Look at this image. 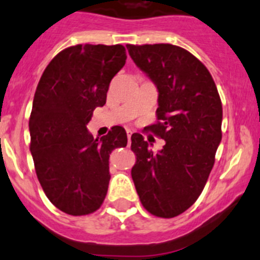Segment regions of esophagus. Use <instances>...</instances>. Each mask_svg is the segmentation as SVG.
<instances>
[{
    "instance_id": "34e87169",
    "label": "esophagus",
    "mask_w": 260,
    "mask_h": 260,
    "mask_svg": "<svg viewBox=\"0 0 260 260\" xmlns=\"http://www.w3.org/2000/svg\"><path fill=\"white\" fill-rule=\"evenodd\" d=\"M131 135H133V131L127 130V139H129V143L131 141Z\"/></svg>"
}]
</instances>
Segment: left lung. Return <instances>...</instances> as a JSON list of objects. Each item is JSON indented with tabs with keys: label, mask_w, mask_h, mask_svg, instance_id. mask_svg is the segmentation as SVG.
I'll list each match as a JSON object with an SVG mask.
<instances>
[{
	"label": "left lung",
	"mask_w": 260,
	"mask_h": 260,
	"mask_svg": "<svg viewBox=\"0 0 260 260\" xmlns=\"http://www.w3.org/2000/svg\"><path fill=\"white\" fill-rule=\"evenodd\" d=\"M126 48L158 89L159 121L150 129L166 140L163 149L153 153L143 135H131L136 154L131 177L145 210L158 217L178 216L201 194L222 138L216 84L186 49L172 44Z\"/></svg>",
	"instance_id": "8db88e82"
}]
</instances>
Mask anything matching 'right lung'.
Listing matches in <instances>:
<instances>
[{"instance_id":"right-lung-1","label":"right lung","mask_w":260,"mask_h":260,"mask_svg":"<svg viewBox=\"0 0 260 260\" xmlns=\"http://www.w3.org/2000/svg\"><path fill=\"white\" fill-rule=\"evenodd\" d=\"M125 61L126 50L120 44L71 46L54 56L37 87L30 151L46 197L68 215L82 216L101 207L111 178L110 154L127 144L121 126L101 139L87 130Z\"/></svg>"}]
</instances>
